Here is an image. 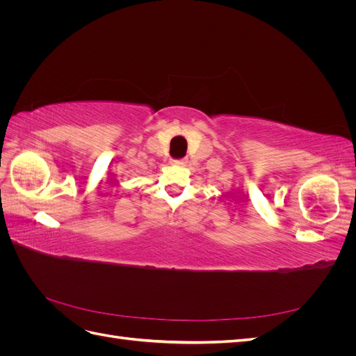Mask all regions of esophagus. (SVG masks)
<instances>
[{
    "instance_id": "esophagus-1",
    "label": "esophagus",
    "mask_w": 356,
    "mask_h": 356,
    "mask_svg": "<svg viewBox=\"0 0 356 356\" xmlns=\"http://www.w3.org/2000/svg\"><path fill=\"white\" fill-rule=\"evenodd\" d=\"M170 163L172 165H178V166H184L186 165V160H172Z\"/></svg>"
}]
</instances>
